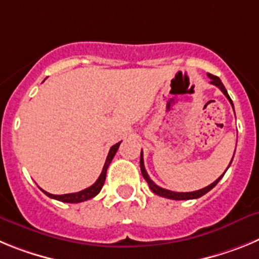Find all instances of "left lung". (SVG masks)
Returning a JSON list of instances; mask_svg holds the SVG:
<instances>
[{
    "instance_id": "obj_1",
    "label": "left lung",
    "mask_w": 259,
    "mask_h": 259,
    "mask_svg": "<svg viewBox=\"0 0 259 259\" xmlns=\"http://www.w3.org/2000/svg\"><path fill=\"white\" fill-rule=\"evenodd\" d=\"M207 76H209L210 80H211L210 83H211L212 85H217L219 89H221L222 92H223V95L228 98V101L231 102V105H232V107H233L232 100H231L230 96H228L227 89L224 88V85H223V83H222V81H221V79H219L218 76H214V75H211V74H207ZM233 155H235V153H233ZM232 159H233V158H232ZM231 163H232V161H231ZM228 167H230V166H228ZM140 168H141V174H143L144 179L146 180V183H148V185H149V188L152 189L153 193L158 194V196H161V197L170 198V200H193V198L201 197V196H203V194H206L209 191H211V189L214 188L215 185L218 184L219 180H221L222 178H223L224 174H226V172H223V175L219 176L218 179L215 180L214 183H211V184L207 185V187H205V188L200 189V191H194V192H172V191H168V189H164V188H161V187H158V185L155 184V183L153 182L152 179H150L149 175H148V172H146V170H145V166H144L143 150H141V154H140Z\"/></svg>"
}]
</instances>
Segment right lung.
I'll return each mask as SVG.
<instances>
[{
	"label": "right lung",
	"instance_id": "obj_1",
	"mask_svg": "<svg viewBox=\"0 0 259 259\" xmlns=\"http://www.w3.org/2000/svg\"><path fill=\"white\" fill-rule=\"evenodd\" d=\"M120 143H122V141H120ZM120 143L115 144V145H113L111 148H110V152H109V154H107L106 162H105V164H104V168H102L101 175H100V178L96 180L95 184L91 185L89 188H85V189H83V191L76 192V193H68V194H52V193H48V192L42 191V189H41V191L44 192L48 197L54 198V200L62 201V202H68V203L83 202V201H87V200H91V198H93L95 196H97V194L100 193V191H101L102 187H104L105 179H106L107 167H109V164L111 163V161H113L114 155H115V153H116V150H118Z\"/></svg>",
	"mask_w": 259,
	"mask_h": 259
}]
</instances>
